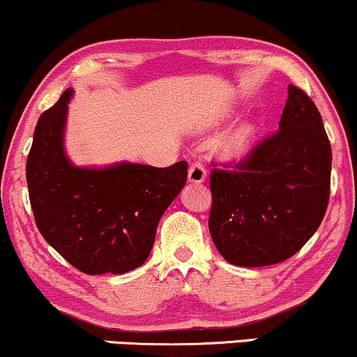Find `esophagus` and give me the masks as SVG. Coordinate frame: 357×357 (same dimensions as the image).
Returning a JSON list of instances; mask_svg holds the SVG:
<instances>
[{"label":"esophagus","instance_id":"esophagus-1","mask_svg":"<svg viewBox=\"0 0 357 357\" xmlns=\"http://www.w3.org/2000/svg\"><path fill=\"white\" fill-rule=\"evenodd\" d=\"M188 179H190V183L195 184L203 183L206 179V169H204L202 162H192L190 171H188Z\"/></svg>","mask_w":357,"mask_h":357}]
</instances>
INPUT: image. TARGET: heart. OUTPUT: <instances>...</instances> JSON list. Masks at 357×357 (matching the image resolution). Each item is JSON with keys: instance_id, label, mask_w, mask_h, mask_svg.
I'll use <instances>...</instances> for the list:
<instances>
[{"instance_id": "obj_1", "label": "heart", "mask_w": 357, "mask_h": 357, "mask_svg": "<svg viewBox=\"0 0 357 357\" xmlns=\"http://www.w3.org/2000/svg\"><path fill=\"white\" fill-rule=\"evenodd\" d=\"M231 114V110H225L223 114H220V117H228ZM257 139V127L252 122H241L231 129L230 132L225 134L220 139L216 151L223 159L227 161H240V159L247 158L250 151H252L253 144H255Z\"/></svg>"}]
</instances>
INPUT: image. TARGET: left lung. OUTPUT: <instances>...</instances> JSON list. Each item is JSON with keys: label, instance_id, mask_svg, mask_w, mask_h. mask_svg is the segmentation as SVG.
Wrapping results in <instances>:
<instances>
[{"label": "left lung", "instance_id": "obj_1", "mask_svg": "<svg viewBox=\"0 0 357 357\" xmlns=\"http://www.w3.org/2000/svg\"><path fill=\"white\" fill-rule=\"evenodd\" d=\"M331 165L321 114L304 90L289 85L278 132L235 171L211 173L208 227L225 260L265 267L296 255L326 215Z\"/></svg>", "mask_w": 357, "mask_h": 357}]
</instances>
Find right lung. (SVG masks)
<instances>
[{
  "label": "right lung",
  "mask_w": 357,
  "mask_h": 357,
  "mask_svg": "<svg viewBox=\"0 0 357 357\" xmlns=\"http://www.w3.org/2000/svg\"><path fill=\"white\" fill-rule=\"evenodd\" d=\"M72 96L65 90L35 127L26 183L36 227L80 272H130L149 257L159 220L186 184L188 162L75 166L65 153Z\"/></svg>",
  "instance_id": "add662e5"
}]
</instances>
